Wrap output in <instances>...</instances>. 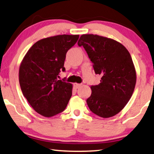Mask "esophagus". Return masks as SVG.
<instances>
[{
  "label": "esophagus",
  "instance_id": "esophagus-1",
  "mask_svg": "<svg viewBox=\"0 0 154 154\" xmlns=\"http://www.w3.org/2000/svg\"><path fill=\"white\" fill-rule=\"evenodd\" d=\"M82 85V84H77V83H75V84H73V86H74L75 88H79L81 87Z\"/></svg>",
  "mask_w": 154,
  "mask_h": 154
}]
</instances>
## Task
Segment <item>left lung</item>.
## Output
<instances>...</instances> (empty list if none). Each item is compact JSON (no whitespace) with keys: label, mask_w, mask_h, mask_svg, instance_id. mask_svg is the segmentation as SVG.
I'll use <instances>...</instances> for the list:
<instances>
[{"label":"left lung","mask_w":154,"mask_h":154,"mask_svg":"<svg viewBox=\"0 0 154 154\" xmlns=\"http://www.w3.org/2000/svg\"><path fill=\"white\" fill-rule=\"evenodd\" d=\"M77 44L86 51L95 73L101 75L86 100L90 111L103 118L116 115L130 101L136 85L130 53L121 43L93 34L82 35Z\"/></svg>","instance_id":"1"}]
</instances>
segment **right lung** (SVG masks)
Returning a JSON list of instances; mask_svg holds the SVG:
<instances>
[{"mask_svg": "<svg viewBox=\"0 0 154 154\" xmlns=\"http://www.w3.org/2000/svg\"><path fill=\"white\" fill-rule=\"evenodd\" d=\"M79 35H60L42 39L31 46L22 61L19 82L24 97L36 112L51 117L63 112L72 96V86L59 80L67 51Z\"/></svg>", "mask_w": 154, "mask_h": 154, "instance_id": "add662e5", "label": "right lung"}]
</instances>
